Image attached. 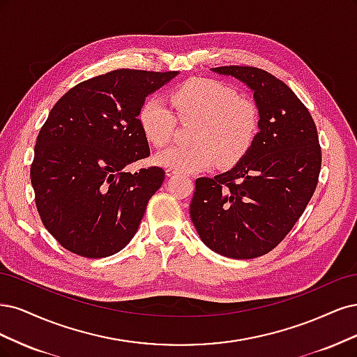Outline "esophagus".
<instances>
[{
  "instance_id": "1",
  "label": "esophagus",
  "mask_w": 357,
  "mask_h": 357,
  "mask_svg": "<svg viewBox=\"0 0 357 357\" xmlns=\"http://www.w3.org/2000/svg\"><path fill=\"white\" fill-rule=\"evenodd\" d=\"M178 172L176 170H174V169H166V175L167 176H172V175H176Z\"/></svg>"
}]
</instances>
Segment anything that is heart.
I'll use <instances>...</instances> for the list:
<instances>
[{
  "label": "heart",
  "mask_w": 357,
  "mask_h": 357,
  "mask_svg": "<svg viewBox=\"0 0 357 357\" xmlns=\"http://www.w3.org/2000/svg\"><path fill=\"white\" fill-rule=\"evenodd\" d=\"M172 107L182 123H194L192 145L169 146L155 154L154 162L176 172H202L216 165L229 167L240 162L254 145L259 132V109L255 102L238 98L224 83L192 78L170 95ZM145 139L154 146L169 142L175 130L174 114L157 98H148L137 114Z\"/></svg>",
  "instance_id": "1"
}]
</instances>
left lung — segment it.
Returning <instances> with one entry per match:
<instances>
[{
  "mask_svg": "<svg viewBox=\"0 0 357 357\" xmlns=\"http://www.w3.org/2000/svg\"><path fill=\"white\" fill-rule=\"evenodd\" d=\"M212 71L254 91L259 132L233 169L195 179L191 221L216 254L258 258L291 231L316 190L321 166L317 129L304 103L270 73L237 65Z\"/></svg>",
  "mask_w": 357,
  "mask_h": 357,
  "instance_id": "1",
  "label": "left lung"
}]
</instances>
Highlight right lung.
I'll list each match as a JSON object with an SVG mask.
<instances>
[{
	"mask_svg": "<svg viewBox=\"0 0 357 357\" xmlns=\"http://www.w3.org/2000/svg\"><path fill=\"white\" fill-rule=\"evenodd\" d=\"M178 71L116 70L56 102L38 133L31 183L47 231L84 258L117 254L133 238L165 170L123 169L149 155L137 114Z\"/></svg>",
	"mask_w": 357,
	"mask_h": 357,
	"instance_id": "obj_1",
	"label": "right lung"
}]
</instances>
